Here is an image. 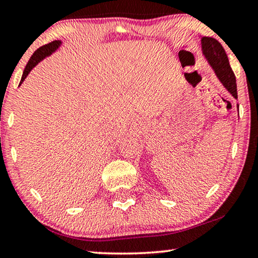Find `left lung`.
Instances as JSON below:
<instances>
[{
  "instance_id": "left-lung-1",
  "label": "left lung",
  "mask_w": 258,
  "mask_h": 258,
  "mask_svg": "<svg viewBox=\"0 0 258 258\" xmlns=\"http://www.w3.org/2000/svg\"><path fill=\"white\" fill-rule=\"evenodd\" d=\"M201 45L203 56L215 72L216 77L220 79V82L230 92L231 96L237 99L236 78H235L234 71L231 70L227 53L222 45L213 37H201Z\"/></svg>"
}]
</instances>
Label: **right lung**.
Listing matches in <instances>:
<instances>
[{"instance_id":"1","label":"right lung","mask_w":258,"mask_h":258,"mask_svg":"<svg viewBox=\"0 0 258 258\" xmlns=\"http://www.w3.org/2000/svg\"><path fill=\"white\" fill-rule=\"evenodd\" d=\"M61 44L60 41H53L51 43H49V44H45L41 46V48L36 50V51L32 53V56L30 57V59H29L27 67H25L24 71H23V75H22V78H21V83L20 85L23 83V81L25 78H27V76L30 74V71L32 70V68H35L36 65H37L39 61L44 59L45 57H48L51 55L52 52H55L56 50L59 48V45Z\"/></svg>"}]
</instances>
